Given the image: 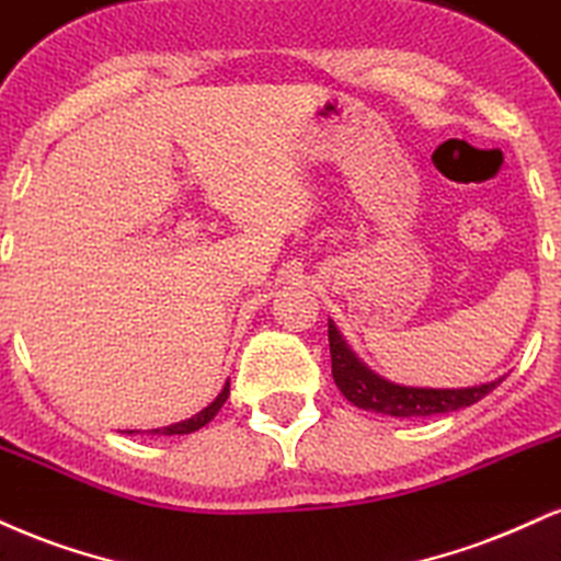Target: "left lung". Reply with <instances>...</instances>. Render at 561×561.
<instances>
[{"instance_id":"1","label":"left lung","mask_w":561,"mask_h":561,"mask_svg":"<svg viewBox=\"0 0 561 561\" xmlns=\"http://www.w3.org/2000/svg\"><path fill=\"white\" fill-rule=\"evenodd\" d=\"M328 341H331V365L333 380L341 393L352 401L354 407L367 412L391 414V417H431V414H444L462 410L480 401L502 383V378L491 383L472 388H410L388 383V380L367 370L357 359V354L341 339L339 328L328 320Z\"/></svg>"}]
</instances>
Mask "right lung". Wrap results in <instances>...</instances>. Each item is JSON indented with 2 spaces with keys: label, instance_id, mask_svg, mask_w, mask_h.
<instances>
[{
  "label": "right lung",
  "instance_id": "1",
  "mask_svg": "<svg viewBox=\"0 0 561 561\" xmlns=\"http://www.w3.org/2000/svg\"><path fill=\"white\" fill-rule=\"evenodd\" d=\"M228 393H230V383H226V388H222V391L217 393V399L213 401V404L204 407V410H202L199 414H194V417L183 420V423L168 425V427H154V431H147V433H151V436H183V433H194V431H199V427L207 425L209 420H213L215 414L220 412V407L226 404ZM128 433H130V436H134V433H138V431H128Z\"/></svg>",
  "mask_w": 561,
  "mask_h": 561
}]
</instances>
